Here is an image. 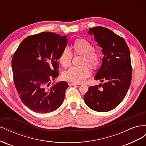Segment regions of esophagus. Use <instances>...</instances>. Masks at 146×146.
Masks as SVG:
<instances>
[{"instance_id": "34e87169", "label": "esophagus", "mask_w": 146, "mask_h": 146, "mask_svg": "<svg viewBox=\"0 0 146 146\" xmlns=\"http://www.w3.org/2000/svg\"><path fill=\"white\" fill-rule=\"evenodd\" d=\"M68 84H69V86H75V85H80V84H78V83H70V82L68 83Z\"/></svg>"}]
</instances>
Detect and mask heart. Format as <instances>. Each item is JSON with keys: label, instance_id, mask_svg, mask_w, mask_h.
<instances>
[{"label": "heart", "instance_id": "obj_1", "mask_svg": "<svg viewBox=\"0 0 146 146\" xmlns=\"http://www.w3.org/2000/svg\"><path fill=\"white\" fill-rule=\"evenodd\" d=\"M73 52L75 55H82L79 66H74L63 73L62 77L66 80L76 83H80L90 76L91 70L98 68L100 63L99 53L94 49L93 46L84 39H77L72 44ZM72 53L68 47H64L61 52L58 61L63 68H68L71 64Z\"/></svg>", "mask_w": 146, "mask_h": 146}]
</instances>
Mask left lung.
<instances>
[{
    "mask_svg": "<svg viewBox=\"0 0 146 146\" xmlns=\"http://www.w3.org/2000/svg\"><path fill=\"white\" fill-rule=\"evenodd\" d=\"M88 33L94 35L102 48V64L94 78L104 83L90 86L84 100L94 111L107 112L119 105L129 90L132 75L130 53L125 39L107 28H91Z\"/></svg>",
    "mask_w": 146,
    "mask_h": 146,
    "instance_id": "obj_1",
    "label": "left lung"
}]
</instances>
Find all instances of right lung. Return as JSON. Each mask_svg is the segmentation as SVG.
I'll return each instance as SVG.
<instances>
[{"mask_svg":"<svg viewBox=\"0 0 146 146\" xmlns=\"http://www.w3.org/2000/svg\"><path fill=\"white\" fill-rule=\"evenodd\" d=\"M66 45V36L42 32L25 38L13 55L15 85L22 102L32 111L50 113L63 104L68 83L50 85L58 76L57 60Z\"/></svg>","mask_w":146,"mask_h":146,"instance_id":"obj_1","label":"right lung"}]
</instances>
